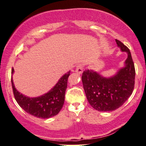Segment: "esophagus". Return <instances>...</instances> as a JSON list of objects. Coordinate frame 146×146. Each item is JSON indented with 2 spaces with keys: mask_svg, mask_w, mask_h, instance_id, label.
I'll list each match as a JSON object with an SVG mask.
<instances>
[{
  "mask_svg": "<svg viewBox=\"0 0 146 146\" xmlns=\"http://www.w3.org/2000/svg\"><path fill=\"white\" fill-rule=\"evenodd\" d=\"M75 72L77 73H79V74H81L82 73H83V65L82 64L78 65L76 67Z\"/></svg>",
  "mask_w": 146,
  "mask_h": 146,
  "instance_id": "obj_1",
  "label": "esophagus"
}]
</instances>
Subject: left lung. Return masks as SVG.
Here are the masks:
<instances>
[{
    "mask_svg": "<svg viewBox=\"0 0 146 146\" xmlns=\"http://www.w3.org/2000/svg\"><path fill=\"white\" fill-rule=\"evenodd\" d=\"M116 42L120 50L128 54L124 67L110 77L93 70H86L82 75L88 101L98 111H112L120 107L134 90L135 71L130 50L120 41L116 40Z\"/></svg>",
    "mask_w": 146,
    "mask_h": 146,
    "instance_id": "left-lung-1",
    "label": "left lung"
}]
</instances>
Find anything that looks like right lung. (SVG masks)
<instances>
[{"label":"right lung","instance_id":"1","mask_svg":"<svg viewBox=\"0 0 146 146\" xmlns=\"http://www.w3.org/2000/svg\"><path fill=\"white\" fill-rule=\"evenodd\" d=\"M14 72L12 68V74ZM69 75L70 71L63 75L50 91L42 96L33 98L24 95L16 90L12 76L11 83L14 98L20 107L32 116L44 119L54 116L59 113L64 104Z\"/></svg>","mask_w":146,"mask_h":146}]
</instances>
